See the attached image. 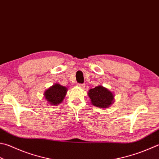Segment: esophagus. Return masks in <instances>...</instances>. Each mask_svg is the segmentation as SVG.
<instances>
[{
    "mask_svg": "<svg viewBox=\"0 0 159 159\" xmlns=\"http://www.w3.org/2000/svg\"><path fill=\"white\" fill-rule=\"evenodd\" d=\"M77 86H79V87H80V88H82V89H84L85 87V84H77Z\"/></svg>",
    "mask_w": 159,
    "mask_h": 159,
    "instance_id": "obj_1",
    "label": "esophagus"
}]
</instances>
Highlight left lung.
Instances as JSON below:
<instances>
[{
	"label": "left lung",
	"instance_id": "8db88e82",
	"mask_svg": "<svg viewBox=\"0 0 159 159\" xmlns=\"http://www.w3.org/2000/svg\"><path fill=\"white\" fill-rule=\"evenodd\" d=\"M88 95L93 105L101 109L110 107L114 102L113 93L101 85L90 89Z\"/></svg>",
	"mask_w": 159,
	"mask_h": 159
}]
</instances>
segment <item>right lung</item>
<instances>
[{"label":"right lung","instance_id":"right-lung-1","mask_svg":"<svg viewBox=\"0 0 159 159\" xmlns=\"http://www.w3.org/2000/svg\"><path fill=\"white\" fill-rule=\"evenodd\" d=\"M67 92V88L59 84H55L44 93L46 100L52 105H57L64 100Z\"/></svg>","mask_w":159,"mask_h":159}]
</instances>
